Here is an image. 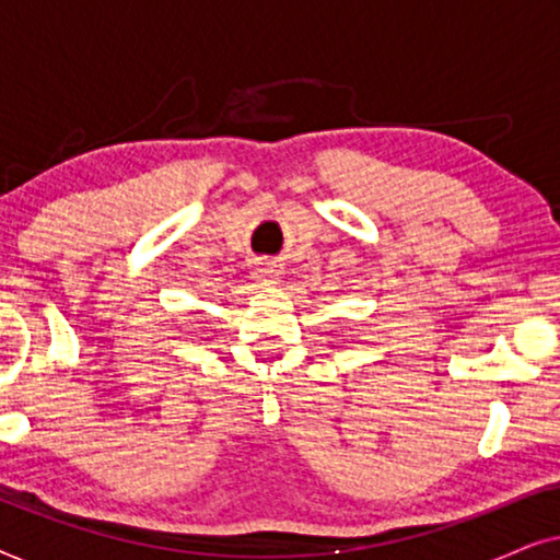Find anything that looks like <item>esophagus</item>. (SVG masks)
Instances as JSON below:
<instances>
[{
  "mask_svg": "<svg viewBox=\"0 0 560 560\" xmlns=\"http://www.w3.org/2000/svg\"><path fill=\"white\" fill-rule=\"evenodd\" d=\"M280 275L282 270L275 262H259L255 267V278L262 282V285H275V282H280Z\"/></svg>",
  "mask_w": 560,
  "mask_h": 560,
  "instance_id": "34e87169",
  "label": "esophagus"
}]
</instances>
